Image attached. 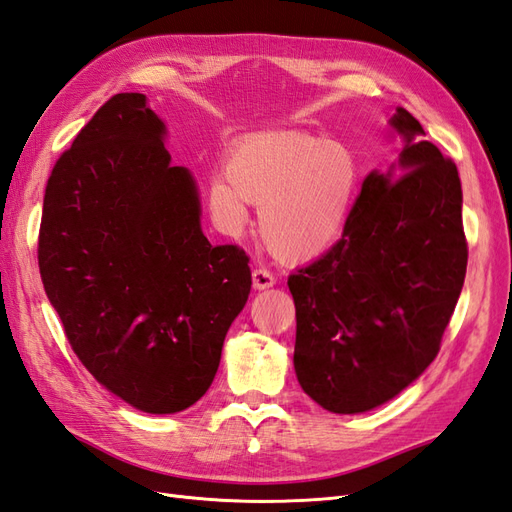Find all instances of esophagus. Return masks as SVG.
<instances>
[{
    "mask_svg": "<svg viewBox=\"0 0 512 512\" xmlns=\"http://www.w3.org/2000/svg\"><path fill=\"white\" fill-rule=\"evenodd\" d=\"M274 283V277H272V272H268V270H253V287L255 290H268V287H272Z\"/></svg>",
    "mask_w": 512,
    "mask_h": 512,
    "instance_id": "34e87169",
    "label": "esophagus"
}]
</instances>
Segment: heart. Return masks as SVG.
Instances as JSON below:
<instances>
[{"label":"heart","mask_w":512,"mask_h":512,"mask_svg":"<svg viewBox=\"0 0 512 512\" xmlns=\"http://www.w3.org/2000/svg\"><path fill=\"white\" fill-rule=\"evenodd\" d=\"M361 170L346 144L309 131H264L235 144L227 173L209 181L216 225L238 235L248 203L259 205V235L285 264H305L342 238L357 203Z\"/></svg>","instance_id":"1"}]
</instances>
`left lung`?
<instances>
[{
	"instance_id": "1",
	"label": "left lung",
	"mask_w": 512,
	"mask_h": 512,
	"mask_svg": "<svg viewBox=\"0 0 512 512\" xmlns=\"http://www.w3.org/2000/svg\"><path fill=\"white\" fill-rule=\"evenodd\" d=\"M389 125L398 162L363 179L342 240L287 279L298 383L342 415L385 404L435 361L467 270L456 164L404 108Z\"/></svg>"
}]
</instances>
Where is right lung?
I'll return each mask as SVG.
<instances>
[{"label":"right lung","mask_w":512,"mask_h":512,"mask_svg":"<svg viewBox=\"0 0 512 512\" xmlns=\"http://www.w3.org/2000/svg\"><path fill=\"white\" fill-rule=\"evenodd\" d=\"M140 93L103 103L47 181L38 268L73 352L144 413L188 409L212 385L251 294L242 248L212 246L188 168Z\"/></svg>","instance_id":"1"}]
</instances>
